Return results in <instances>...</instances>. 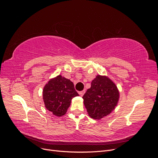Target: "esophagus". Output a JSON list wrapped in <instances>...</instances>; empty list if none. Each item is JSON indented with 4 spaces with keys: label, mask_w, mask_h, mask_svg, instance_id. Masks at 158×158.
Segmentation results:
<instances>
[{
    "label": "esophagus",
    "mask_w": 158,
    "mask_h": 158,
    "mask_svg": "<svg viewBox=\"0 0 158 158\" xmlns=\"http://www.w3.org/2000/svg\"><path fill=\"white\" fill-rule=\"evenodd\" d=\"M78 94H80V96H83V95H84V94H85V90H82V91H80V92H78Z\"/></svg>",
    "instance_id": "34e87169"
}]
</instances>
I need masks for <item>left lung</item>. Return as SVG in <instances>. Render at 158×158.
Listing matches in <instances>:
<instances>
[{
	"label": "left lung",
	"instance_id": "8db88e82",
	"mask_svg": "<svg viewBox=\"0 0 158 158\" xmlns=\"http://www.w3.org/2000/svg\"><path fill=\"white\" fill-rule=\"evenodd\" d=\"M120 93L113 81L106 75H97L91 88L82 97L88 115L95 120L107 116L117 106Z\"/></svg>",
	"mask_w": 158,
	"mask_h": 158
}]
</instances>
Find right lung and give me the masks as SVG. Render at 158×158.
I'll list each match as a JSON object with an SVG mask.
<instances>
[{
    "label": "right lung",
    "instance_id": "right-lung-1",
    "mask_svg": "<svg viewBox=\"0 0 158 158\" xmlns=\"http://www.w3.org/2000/svg\"><path fill=\"white\" fill-rule=\"evenodd\" d=\"M78 95L73 82L61 75L50 79L43 89L45 107L56 117L64 115L72 99Z\"/></svg>",
    "mask_w": 158,
    "mask_h": 158
}]
</instances>
